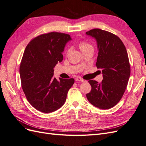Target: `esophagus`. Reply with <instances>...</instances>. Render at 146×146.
I'll use <instances>...</instances> for the list:
<instances>
[{
  "label": "esophagus",
  "instance_id": "esophagus-1",
  "mask_svg": "<svg viewBox=\"0 0 146 146\" xmlns=\"http://www.w3.org/2000/svg\"><path fill=\"white\" fill-rule=\"evenodd\" d=\"M75 80H76V82H84L83 79H82L80 77H77L76 78H75Z\"/></svg>",
  "mask_w": 146,
  "mask_h": 146
}]
</instances>
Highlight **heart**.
Returning a JSON list of instances; mask_svg holds the SVG:
<instances>
[{
	"label": "heart",
	"mask_w": 146,
	"mask_h": 146,
	"mask_svg": "<svg viewBox=\"0 0 146 146\" xmlns=\"http://www.w3.org/2000/svg\"><path fill=\"white\" fill-rule=\"evenodd\" d=\"M79 47H80V50L82 51H83L84 50L86 49V48H88L92 47V45L91 44L88 43V42H87L86 41H82V42H80V44H79ZM67 51L68 52L69 49H68Z\"/></svg>",
	"instance_id": "obj_1"
}]
</instances>
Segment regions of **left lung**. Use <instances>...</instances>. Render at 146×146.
I'll use <instances>...</instances> for the list:
<instances>
[{
  "label": "left lung",
  "instance_id": "8db88e82",
  "mask_svg": "<svg viewBox=\"0 0 146 146\" xmlns=\"http://www.w3.org/2000/svg\"><path fill=\"white\" fill-rule=\"evenodd\" d=\"M96 39L98 56L96 66L102 69L103 80L99 83L89 80L91 91L86 94L94 107L107 110L115 106L123 95L130 76V66L126 48L116 35L94 29L86 33Z\"/></svg>",
  "mask_w": 146,
  "mask_h": 146
}]
</instances>
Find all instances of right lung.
I'll use <instances>...</instances> for the list:
<instances>
[{
	"label": "right lung",
	"mask_w": 146,
	"mask_h": 146,
	"mask_svg": "<svg viewBox=\"0 0 146 146\" xmlns=\"http://www.w3.org/2000/svg\"><path fill=\"white\" fill-rule=\"evenodd\" d=\"M68 34L50 32L35 37L26 47L19 68L21 85L29 102L42 113H52L65 103L74 78L57 80L54 68L63 58Z\"/></svg>",
	"instance_id": "right-lung-1"
}]
</instances>
